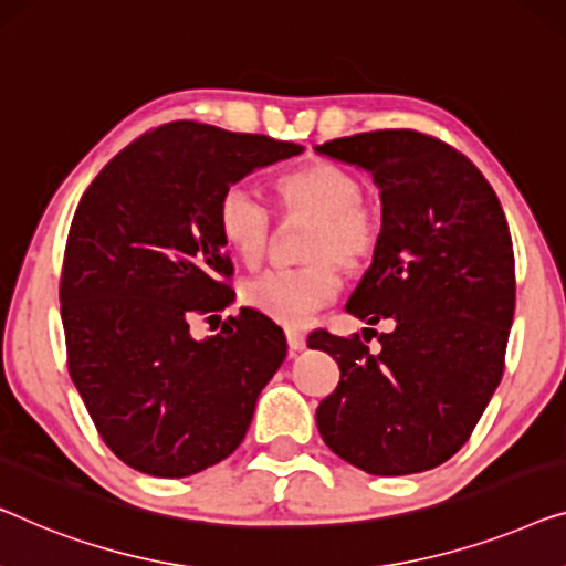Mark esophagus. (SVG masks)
Here are the masks:
<instances>
[{"mask_svg": "<svg viewBox=\"0 0 566 566\" xmlns=\"http://www.w3.org/2000/svg\"><path fill=\"white\" fill-rule=\"evenodd\" d=\"M285 342H289L291 352H301L306 347V337H303L298 329H285Z\"/></svg>", "mask_w": 566, "mask_h": 566, "instance_id": "obj_1", "label": "esophagus"}]
</instances>
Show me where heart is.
<instances>
[{
    "mask_svg": "<svg viewBox=\"0 0 566 566\" xmlns=\"http://www.w3.org/2000/svg\"><path fill=\"white\" fill-rule=\"evenodd\" d=\"M281 214L308 217L298 268H270L242 283L244 306L277 324L301 326L339 291V273H363L380 250L382 219L365 201L363 178L329 160H314L277 181ZM217 227L229 252L255 265L273 240V209L244 181L229 184L217 203Z\"/></svg>",
    "mask_w": 566,
    "mask_h": 566,
    "instance_id": "heart-1",
    "label": "heart"
}]
</instances>
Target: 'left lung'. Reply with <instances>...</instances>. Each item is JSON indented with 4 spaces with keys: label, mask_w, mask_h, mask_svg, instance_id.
<instances>
[{
    "label": "left lung",
    "mask_w": 566,
    "mask_h": 566,
    "mask_svg": "<svg viewBox=\"0 0 566 566\" xmlns=\"http://www.w3.org/2000/svg\"><path fill=\"white\" fill-rule=\"evenodd\" d=\"M316 150L370 170L380 188V250L344 308L392 324L378 355L359 334H308L342 373L316 408L318 433L370 474L433 470L470 439L505 370L515 260L503 207L470 158L416 129Z\"/></svg>",
    "instance_id": "1"
}]
</instances>
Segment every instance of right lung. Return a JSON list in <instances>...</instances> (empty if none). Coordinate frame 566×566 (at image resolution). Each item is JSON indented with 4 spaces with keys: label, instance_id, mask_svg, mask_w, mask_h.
<instances>
[{
    "label": "right lung",
    "instance_id": "add662e5",
    "mask_svg": "<svg viewBox=\"0 0 566 566\" xmlns=\"http://www.w3.org/2000/svg\"><path fill=\"white\" fill-rule=\"evenodd\" d=\"M298 153L181 119L129 143L81 196L61 270L69 373L104 444L137 472L188 478L227 460L283 365V329L255 308L209 339L191 322L234 298L219 196Z\"/></svg>",
    "mask_w": 566,
    "mask_h": 566
}]
</instances>
